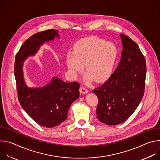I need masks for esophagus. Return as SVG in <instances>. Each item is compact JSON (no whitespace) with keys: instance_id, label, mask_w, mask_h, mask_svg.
Here are the masks:
<instances>
[{"instance_id":"esophagus-1","label":"esophagus","mask_w":160,"mask_h":160,"mask_svg":"<svg viewBox=\"0 0 160 160\" xmlns=\"http://www.w3.org/2000/svg\"><path fill=\"white\" fill-rule=\"evenodd\" d=\"M80 92L81 94H87L88 92V91L87 89H86L85 87H80Z\"/></svg>"}]
</instances>
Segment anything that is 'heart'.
Masks as SVG:
<instances>
[{"instance_id": "heart-1", "label": "heart", "mask_w": 160, "mask_h": 160, "mask_svg": "<svg viewBox=\"0 0 160 160\" xmlns=\"http://www.w3.org/2000/svg\"><path fill=\"white\" fill-rule=\"evenodd\" d=\"M117 48L110 42L98 37H88L79 40L74 47V52L66 55V64L74 78L83 70L87 73L86 82L93 79L97 82L106 80L111 75L117 57Z\"/></svg>"}]
</instances>
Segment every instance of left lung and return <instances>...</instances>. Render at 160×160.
Here are the masks:
<instances>
[{
	"label": "left lung",
	"instance_id": "obj_1",
	"mask_svg": "<svg viewBox=\"0 0 160 160\" xmlns=\"http://www.w3.org/2000/svg\"><path fill=\"white\" fill-rule=\"evenodd\" d=\"M123 50L115 71L101 86L92 90L98 98L97 118L108 125L126 121L141 102L145 88L144 56L134 41L120 35Z\"/></svg>",
	"mask_w": 160,
	"mask_h": 160
}]
</instances>
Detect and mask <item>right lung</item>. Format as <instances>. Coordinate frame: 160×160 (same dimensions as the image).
<instances>
[{
  "label": "right lung",
  "mask_w": 160,
  "mask_h": 160,
  "mask_svg": "<svg viewBox=\"0 0 160 160\" xmlns=\"http://www.w3.org/2000/svg\"><path fill=\"white\" fill-rule=\"evenodd\" d=\"M59 38L58 30L51 29L33 35L21 45L16 54L14 76L19 103L28 115L38 125L47 128L59 125L67 119L71 104L79 96L80 85L67 83L54 77L42 87L30 88L25 83L22 66L30 56H35L44 43Z\"/></svg>",
  "instance_id": "obj_1"
}]
</instances>
